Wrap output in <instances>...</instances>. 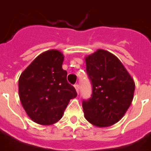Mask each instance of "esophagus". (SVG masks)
<instances>
[{
    "label": "esophagus",
    "instance_id": "esophagus-1",
    "mask_svg": "<svg viewBox=\"0 0 151 151\" xmlns=\"http://www.w3.org/2000/svg\"><path fill=\"white\" fill-rule=\"evenodd\" d=\"M74 87H75L77 93L78 94V91H79V85L78 84H75V85H74Z\"/></svg>",
    "mask_w": 151,
    "mask_h": 151
}]
</instances>
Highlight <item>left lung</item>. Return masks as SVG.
<instances>
[{
  "label": "left lung",
  "instance_id": "obj_1",
  "mask_svg": "<svg viewBox=\"0 0 151 151\" xmlns=\"http://www.w3.org/2000/svg\"><path fill=\"white\" fill-rule=\"evenodd\" d=\"M92 85L91 97L83 101L84 116L94 126L105 127L118 123L132 104L135 83L114 55L97 50L85 57Z\"/></svg>",
  "mask_w": 151,
  "mask_h": 151
}]
</instances>
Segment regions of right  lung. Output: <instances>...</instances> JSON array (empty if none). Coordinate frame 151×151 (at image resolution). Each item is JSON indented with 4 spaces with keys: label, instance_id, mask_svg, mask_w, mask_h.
Returning <instances> with one entry per match:
<instances>
[{
    "label": "right lung",
    "instance_id": "1",
    "mask_svg": "<svg viewBox=\"0 0 151 151\" xmlns=\"http://www.w3.org/2000/svg\"><path fill=\"white\" fill-rule=\"evenodd\" d=\"M64 55L49 50L39 55L21 73L19 93L28 117L41 125H50L62 118L69 101L77 96L62 68Z\"/></svg>",
    "mask_w": 151,
    "mask_h": 151
}]
</instances>
